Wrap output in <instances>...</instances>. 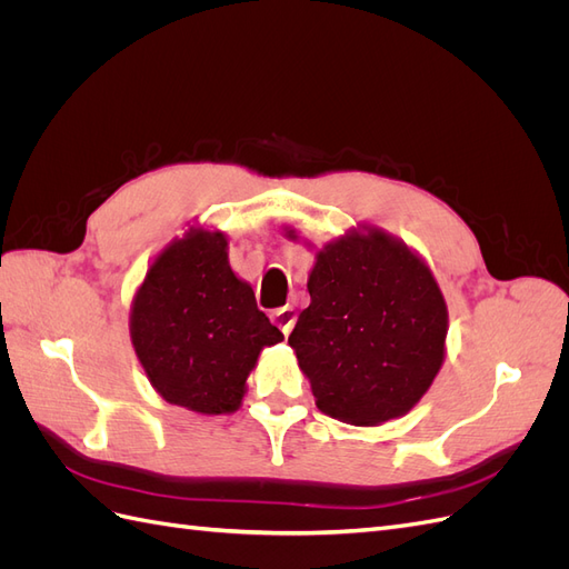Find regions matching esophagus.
<instances>
[{"label":"esophagus","mask_w":569,"mask_h":569,"mask_svg":"<svg viewBox=\"0 0 569 569\" xmlns=\"http://www.w3.org/2000/svg\"><path fill=\"white\" fill-rule=\"evenodd\" d=\"M270 318L284 332V337L291 332V327H295V322H297V313H295V308H291V306L278 308V311H272Z\"/></svg>","instance_id":"esophagus-1"}]
</instances>
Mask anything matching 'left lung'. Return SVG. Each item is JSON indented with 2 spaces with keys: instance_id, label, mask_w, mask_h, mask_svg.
Wrapping results in <instances>:
<instances>
[{
  "instance_id": "8db88e82",
  "label": "left lung",
  "mask_w": 569,
  "mask_h": 569,
  "mask_svg": "<svg viewBox=\"0 0 569 569\" xmlns=\"http://www.w3.org/2000/svg\"><path fill=\"white\" fill-rule=\"evenodd\" d=\"M308 295L289 347L316 406L358 427L406 416L446 356L449 308L429 266L401 239L360 226L316 253Z\"/></svg>"
}]
</instances>
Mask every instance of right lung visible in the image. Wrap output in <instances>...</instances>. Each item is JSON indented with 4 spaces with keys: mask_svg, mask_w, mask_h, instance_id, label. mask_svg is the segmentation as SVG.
I'll return each mask as SVG.
<instances>
[{
    "mask_svg": "<svg viewBox=\"0 0 569 569\" xmlns=\"http://www.w3.org/2000/svg\"><path fill=\"white\" fill-rule=\"evenodd\" d=\"M130 339L168 403L226 416L242 406L258 356L284 335L232 272L228 237L192 226L149 266L132 299Z\"/></svg>",
    "mask_w": 569,
    "mask_h": 569,
    "instance_id": "add662e5",
    "label": "right lung"
}]
</instances>
